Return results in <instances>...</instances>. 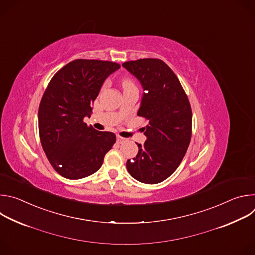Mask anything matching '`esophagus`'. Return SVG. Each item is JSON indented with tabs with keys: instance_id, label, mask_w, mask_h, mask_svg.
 Listing matches in <instances>:
<instances>
[{
	"instance_id": "esophagus-1",
	"label": "esophagus",
	"mask_w": 255,
	"mask_h": 255,
	"mask_svg": "<svg viewBox=\"0 0 255 255\" xmlns=\"http://www.w3.org/2000/svg\"><path fill=\"white\" fill-rule=\"evenodd\" d=\"M124 141H126V138L121 137L120 135H117V142H118V143H123Z\"/></svg>"
}]
</instances>
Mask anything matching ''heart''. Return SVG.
<instances>
[{"instance_id":"heart-1","label":"heart","mask_w":255,"mask_h":255,"mask_svg":"<svg viewBox=\"0 0 255 255\" xmlns=\"http://www.w3.org/2000/svg\"><path fill=\"white\" fill-rule=\"evenodd\" d=\"M122 86H123V88H124V89H126V88H131V87H135L134 83H133L131 80H129V79H125V80H123V82H122Z\"/></svg>"}]
</instances>
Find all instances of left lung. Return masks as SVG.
Listing matches in <instances>:
<instances>
[{
	"mask_svg": "<svg viewBox=\"0 0 255 255\" xmlns=\"http://www.w3.org/2000/svg\"><path fill=\"white\" fill-rule=\"evenodd\" d=\"M143 88L137 115L148 120L147 137L126 166L138 181L154 185L166 179L183 160L192 137V109L183 87L170 67L157 58L122 64Z\"/></svg>",
	"mask_w": 255,
	"mask_h": 255,
	"instance_id": "8db88e82",
	"label": "left lung"
}]
</instances>
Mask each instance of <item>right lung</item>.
Segmentation results:
<instances>
[{"label": "right lung", "instance_id": "obj_1", "mask_svg": "<svg viewBox=\"0 0 255 255\" xmlns=\"http://www.w3.org/2000/svg\"><path fill=\"white\" fill-rule=\"evenodd\" d=\"M120 68L112 61L76 59L59 69L41 99L38 127L42 148L63 177L80 179L95 173L116 142L84 122L105 80Z\"/></svg>", "mask_w": 255, "mask_h": 255}]
</instances>
